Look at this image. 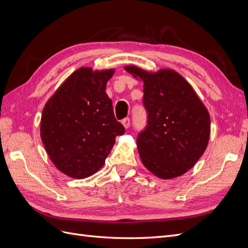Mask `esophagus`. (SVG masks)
<instances>
[{
    "mask_svg": "<svg viewBox=\"0 0 248 248\" xmlns=\"http://www.w3.org/2000/svg\"><path fill=\"white\" fill-rule=\"evenodd\" d=\"M122 124L123 126L125 127V128H128V127L130 126V119L129 118H125L122 120Z\"/></svg>",
    "mask_w": 248,
    "mask_h": 248,
    "instance_id": "obj_1",
    "label": "esophagus"
}]
</instances>
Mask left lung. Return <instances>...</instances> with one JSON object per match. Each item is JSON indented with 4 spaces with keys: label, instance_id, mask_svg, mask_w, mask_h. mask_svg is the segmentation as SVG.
<instances>
[{
    "label": "left lung",
    "instance_id": "obj_1",
    "mask_svg": "<svg viewBox=\"0 0 248 248\" xmlns=\"http://www.w3.org/2000/svg\"><path fill=\"white\" fill-rule=\"evenodd\" d=\"M125 70L144 81L147 125L137 139L141 162L161 179L185 174L207 148V108L192 87L174 70L151 73L136 66H127Z\"/></svg>",
    "mask_w": 248,
    "mask_h": 248
}]
</instances>
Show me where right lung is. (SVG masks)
Listing matches in <instances>:
<instances>
[{
  "label": "right lung",
  "instance_id": "1",
  "mask_svg": "<svg viewBox=\"0 0 248 248\" xmlns=\"http://www.w3.org/2000/svg\"><path fill=\"white\" fill-rule=\"evenodd\" d=\"M115 70L74 71L50 97L42 111L40 136L51 161L71 178L84 179L100 170L125 133L106 93Z\"/></svg>",
  "mask_w": 248,
  "mask_h": 248
}]
</instances>
